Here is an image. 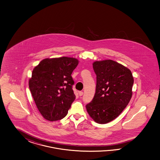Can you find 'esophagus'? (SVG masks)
Wrapping results in <instances>:
<instances>
[{
	"label": "esophagus",
	"mask_w": 160,
	"mask_h": 160,
	"mask_svg": "<svg viewBox=\"0 0 160 160\" xmlns=\"http://www.w3.org/2000/svg\"><path fill=\"white\" fill-rule=\"evenodd\" d=\"M78 94H79V96H82L83 95V92H79Z\"/></svg>",
	"instance_id": "1"
}]
</instances>
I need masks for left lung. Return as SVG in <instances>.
Wrapping results in <instances>:
<instances>
[{
  "instance_id": "left-lung-1",
  "label": "left lung",
  "mask_w": 160,
  "mask_h": 160,
  "mask_svg": "<svg viewBox=\"0 0 160 160\" xmlns=\"http://www.w3.org/2000/svg\"><path fill=\"white\" fill-rule=\"evenodd\" d=\"M96 88L86 109L94 121L106 124L116 118L131 100L134 78L131 71L112 60L92 64Z\"/></svg>"
}]
</instances>
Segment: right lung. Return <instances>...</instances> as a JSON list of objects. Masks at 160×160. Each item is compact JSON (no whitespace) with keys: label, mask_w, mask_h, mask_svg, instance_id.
Segmentation results:
<instances>
[{"label":"right lung","mask_w":160,"mask_h":160,"mask_svg":"<svg viewBox=\"0 0 160 160\" xmlns=\"http://www.w3.org/2000/svg\"><path fill=\"white\" fill-rule=\"evenodd\" d=\"M76 58H45L34 68L29 86L35 104L45 119L58 121L68 114L76 98L71 74L77 67Z\"/></svg>","instance_id":"obj_1"}]
</instances>
